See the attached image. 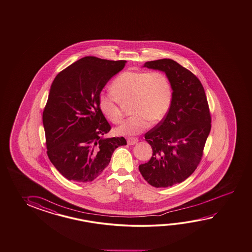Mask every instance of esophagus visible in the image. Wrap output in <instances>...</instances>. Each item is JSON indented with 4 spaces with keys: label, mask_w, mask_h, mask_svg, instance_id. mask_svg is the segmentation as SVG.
I'll list each match as a JSON object with an SVG mask.
<instances>
[{
    "label": "esophagus",
    "mask_w": 252,
    "mask_h": 252,
    "mask_svg": "<svg viewBox=\"0 0 252 252\" xmlns=\"http://www.w3.org/2000/svg\"><path fill=\"white\" fill-rule=\"evenodd\" d=\"M138 141V139L137 138H128L127 139L128 145H135Z\"/></svg>",
    "instance_id": "34e87169"
}]
</instances>
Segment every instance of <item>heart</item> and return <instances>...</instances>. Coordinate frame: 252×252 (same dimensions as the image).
<instances>
[{
  "label": "heart",
  "instance_id": "heart-1",
  "mask_svg": "<svg viewBox=\"0 0 252 252\" xmlns=\"http://www.w3.org/2000/svg\"><path fill=\"white\" fill-rule=\"evenodd\" d=\"M114 93L101 94L99 108L111 123L123 121V104L130 102L132 115L119 127L123 135L140 133L149 125L158 124L166 115L173 100V89L167 76L162 71L126 70L113 80Z\"/></svg>",
  "mask_w": 252,
  "mask_h": 252
}]
</instances>
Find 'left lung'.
I'll return each mask as SVG.
<instances>
[{
	"mask_svg": "<svg viewBox=\"0 0 252 252\" xmlns=\"http://www.w3.org/2000/svg\"><path fill=\"white\" fill-rule=\"evenodd\" d=\"M144 67L165 72L173 100L163 120L145 134L153 155L138 169L153 187H170L189 177L200 163L211 114L202 84L191 71L171 59L147 62Z\"/></svg>",
	"mask_w": 252,
	"mask_h": 252,
	"instance_id": "left-lung-1",
	"label": "left lung"
}]
</instances>
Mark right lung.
Returning <instances> with one entry per match:
<instances>
[{
	"label": "right lung",
	"instance_id": "obj_1",
	"mask_svg": "<svg viewBox=\"0 0 252 252\" xmlns=\"http://www.w3.org/2000/svg\"><path fill=\"white\" fill-rule=\"evenodd\" d=\"M126 61L86 56L55 77L43 112L47 156L69 181L90 183L108 165L124 137L104 138L111 125L99 108L102 89Z\"/></svg>",
	"mask_w": 252,
	"mask_h": 252
}]
</instances>
